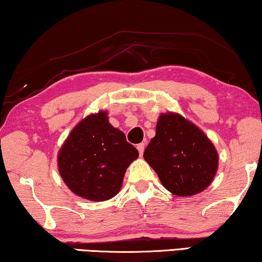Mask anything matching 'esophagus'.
<instances>
[{
    "instance_id": "34e87169",
    "label": "esophagus",
    "mask_w": 262,
    "mask_h": 262,
    "mask_svg": "<svg viewBox=\"0 0 262 262\" xmlns=\"http://www.w3.org/2000/svg\"><path fill=\"white\" fill-rule=\"evenodd\" d=\"M137 149L139 151V155H140V156H142L143 152H144V149H145V144H144V143L137 144Z\"/></svg>"
}]
</instances>
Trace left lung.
Returning <instances> with one entry per match:
<instances>
[{
    "instance_id": "8db88e82",
    "label": "left lung",
    "mask_w": 262,
    "mask_h": 262,
    "mask_svg": "<svg viewBox=\"0 0 262 262\" xmlns=\"http://www.w3.org/2000/svg\"><path fill=\"white\" fill-rule=\"evenodd\" d=\"M143 157L163 187L177 196H191L211 183L219 166L217 151L202 130L178 113H163Z\"/></svg>"
}]
</instances>
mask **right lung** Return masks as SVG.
<instances>
[{
	"label": "right lung",
	"instance_id": "right-lung-1",
	"mask_svg": "<svg viewBox=\"0 0 262 262\" xmlns=\"http://www.w3.org/2000/svg\"><path fill=\"white\" fill-rule=\"evenodd\" d=\"M137 157L138 150L108 123L107 112L100 111L71 131L59 151L58 168L75 195L101 202L118 194L127 166Z\"/></svg>",
	"mask_w": 262,
	"mask_h": 262
}]
</instances>
